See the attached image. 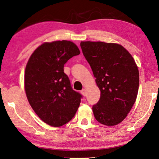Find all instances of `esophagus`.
Returning <instances> with one entry per match:
<instances>
[{"mask_svg": "<svg viewBox=\"0 0 159 159\" xmlns=\"http://www.w3.org/2000/svg\"><path fill=\"white\" fill-rule=\"evenodd\" d=\"M81 93H82L84 96H86V89H84L82 90V91H81Z\"/></svg>", "mask_w": 159, "mask_h": 159, "instance_id": "esophagus-1", "label": "esophagus"}]
</instances>
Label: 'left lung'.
I'll use <instances>...</instances> for the list:
<instances>
[{"label":"left lung","mask_w":159,"mask_h":159,"mask_svg":"<svg viewBox=\"0 0 159 159\" xmlns=\"http://www.w3.org/2000/svg\"><path fill=\"white\" fill-rule=\"evenodd\" d=\"M100 91V98L93 107L95 119L107 126L118 125L135 103L139 87V71L125 48L115 43L81 41Z\"/></svg>","instance_id":"obj_1"}]
</instances>
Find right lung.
I'll use <instances>...</instances> for the list:
<instances>
[{
    "mask_svg": "<svg viewBox=\"0 0 159 159\" xmlns=\"http://www.w3.org/2000/svg\"><path fill=\"white\" fill-rule=\"evenodd\" d=\"M80 53L77 45L70 41L45 42L32 52L26 64L27 98L39 118L52 127L66 124L78 109L82 95L72 89L64 66Z\"/></svg>",
    "mask_w": 159,
    "mask_h": 159,
    "instance_id": "add662e5",
    "label": "right lung"
}]
</instances>
